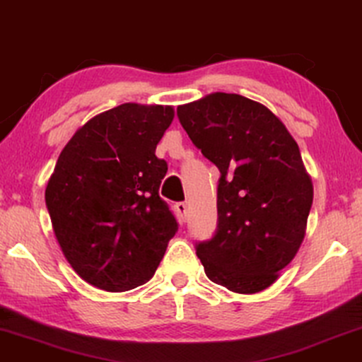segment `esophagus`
I'll use <instances>...</instances> for the list:
<instances>
[{"mask_svg": "<svg viewBox=\"0 0 362 362\" xmlns=\"http://www.w3.org/2000/svg\"><path fill=\"white\" fill-rule=\"evenodd\" d=\"M175 209H177V213H179V218L182 221H185V218H187V203L185 202H179V203L175 204Z\"/></svg>", "mask_w": 362, "mask_h": 362, "instance_id": "obj_1", "label": "esophagus"}]
</instances>
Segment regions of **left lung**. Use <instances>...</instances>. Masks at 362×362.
Wrapping results in <instances>:
<instances>
[{
	"instance_id": "8db88e82",
	"label": "left lung",
	"mask_w": 362,
	"mask_h": 362,
	"mask_svg": "<svg viewBox=\"0 0 362 362\" xmlns=\"http://www.w3.org/2000/svg\"><path fill=\"white\" fill-rule=\"evenodd\" d=\"M177 117L221 172L218 228L195 247L204 273L233 293H260L305 235L314 187L298 143L272 110L239 94H209Z\"/></svg>"
}]
</instances>
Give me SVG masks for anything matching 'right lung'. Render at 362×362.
Returning <instances> with one entry per match:
<instances>
[{
	"label": "right lung",
	"mask_w": 362,
	"mask_h": 362,
	"mask_svg": "<svg viewBox=\"0 0 362 362\" xmlns=\"http://www.w3.org/2000/svg\"><path fill=\"white\" fill-rule=\"evenodd\" d=\"M170 105L122 104L81 127L57 160L45 203L62 250L81 278L122 293L153 278L179 224L159 197L167 163L156 146Z\"/></svg>",
	"instance_id": "obj_1"
}]
</instances>
